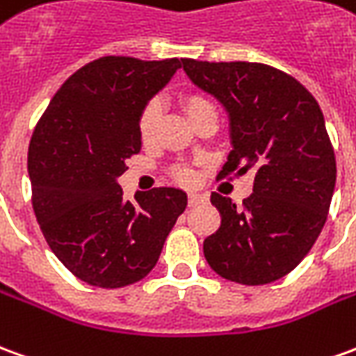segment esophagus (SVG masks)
I'll use <instances>...</instances> for the list:
<instances>
[{
  "label": "esophagus",
  "instance_id": "esophagus-1",
  "mask_svg": "<svg viewBox=\"0 0 356 356\" xmlns=\"http://www.w3.org/2000/svg\"><path fill=\"white\" fill-rule=\"evenodd\" d=\"M206 202V196L204 195H196V193H191L188 195V206L195 208V206H200V204Z\"/></svg>",
  "mask_w": 356,
  "mask_h": 356
}]
</instances>
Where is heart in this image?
Returning <instances> with one entry per match:
<instances>
[{"mask_svg":"<svg viewBox=\"0 0 356 356\" xmlns=\"http://www.w3.org/2000/svg\"><path fill=\"white\" fill-rule=\"evenodd\" d=\"M181 104L185 108L186 115L188 119L193 121L195 118H198L200 113L208 111V109H216L213 104L208 98H204L202 94H185L181 98ZM160 115H161V104L160 100H150L140 111L138 115V136L144 144H150L156 136V129H158V123H160ZM173 177L177 179L179 183L183 185H191L195 181V173L193 170L188 168H177L173 171Z\"/></svg>","mask_w":356,"mask_h":356,"instance_id":"1","label":"heart"}]
</instances>
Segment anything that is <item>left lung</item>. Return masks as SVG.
<instances>
[{"instance_id":"obj_1","label":"left lung","mask_w":356,"mask_h":356,"mask_svg":"<svg viewBox=\"0 0 356 356\" xmlns=\"http://www.w3.org/2000/svg\"><path fill=\"white\" fill-rule=\"evenodd\" d=\"M188 79L229 111L233 150L218 179L254 173L243 206L212 193L220 229L204 238L213 272L266 285L293 272L324 227L335 188V154L314 96L275 67L183 59Z\"/></svg>"}]
</instances>
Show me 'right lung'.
<instances>
[{
	"instance_id": "obj_1",
	"label": "right lung",
	"mask_w": 356,
	"mask_h": 356,
	"mask_svg": "<svg viewBox=\"0 0 356 356\" xmlns=\"http://www.w3.org/2000/svg\"><path fill=\"white\" fill-rule=\"evenodd\" d=\"M183 59L106 56L81 67L56 92L29 146L32 208L54 254L81 282L119 289L158 262L186 208L179 188L123 200L118 177L140 152L138 115Z\"/></svg>"
}]
</instances>
